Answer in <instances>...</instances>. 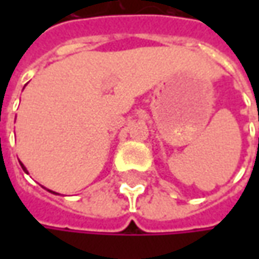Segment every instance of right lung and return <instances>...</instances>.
<instances>
[{"mask_svg":"<svg viewBox=\"0 0 259 259\" xmlns=\"http://www.w3.org/2000/svg\"><path fill=\"white\" fill-rule=\"evenodd\" d=\"M20 164H21V163H20ZM21 167H23V170H24V171H25V173H27V170H25V167H24V165H23V164H21Z\"/></svg>","mask_w":259,"mask_h":259,"instance_id":"right-lung-1","label":"right lung"}]
</instances>
